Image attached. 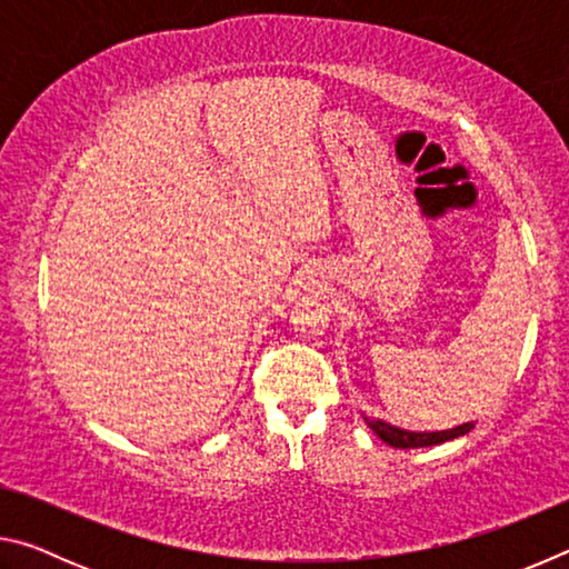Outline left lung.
<instances>
[{
  "label": "left lung",
  "mask_w": 569,
  "mask_h": 569,
  "mask_svg": "<svg viewBox=\"0 0 569 569\" xmlns=\"http://www.w3.org/2000/svg\"><path fill=\"white\" fill-rule=\"evenodd\" d=\"M373 435H377L381 441H387V445L397 447V449H417V447H431V445H445L449 439H457V437H465L469 435L471 429H475V423H461L457 429H447V431H403L399 427H391L387 421H373L371 423Z\"/></svg>",
  "instance_id": "left-lung-1"
}]
</instances>
